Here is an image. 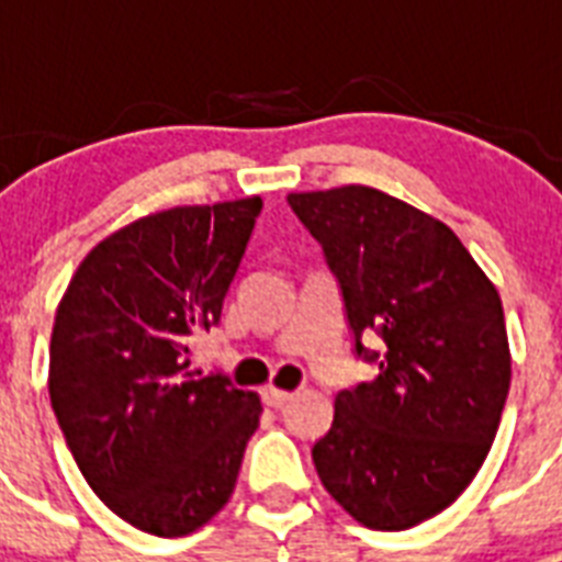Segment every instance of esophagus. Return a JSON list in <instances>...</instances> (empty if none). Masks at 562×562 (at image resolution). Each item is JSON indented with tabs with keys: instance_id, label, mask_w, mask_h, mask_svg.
I'll return each instance as SVG.
<instances>
[{
	"instance_id": "esophagus-1",
	"label": "esophagus",
	"mask_w": 562,
	"mask_h": 562,
	"mask_svg": "<svg viewBox=\"0 0 562 562\" xmlns=\"http://www.w3.org/2000/svg\"><path fill=\"white\" fill-rule=\"evenodd\" d=\"M262 400L265 405H271V408H282V405H289V402L294 400V393L280 391V387H265Z\"/></svg>"
}]
</instances>
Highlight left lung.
Listing matches in <instances>:
<instances>
[{"label":"left lung","mask_w":562,"mask_h":562,"mask_svg":"<svg viewBox=\"0 0 562 562\" xmlns=\"http://www.w3.org/2000/svg\"><path fill=\"white\" fill-rule=\"evenodd\" d=\"M344 291L347 321L379 331V375L335 396L312 449L329 496L375 531H405L452 505L479 475L510 391L496 285L435 215L350 187L291 192Z\"/></svg>","instance_id":"1"}]
</instances>
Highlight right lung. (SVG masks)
Instances as JSON below:
<instances>
[{
    "instance_id": "right-lung-1",
    "label": "right lung",
    "mask_w": 562,
    "mask_h": 562,
    "mask_svg": "<svg viewBox=\"0 0 562 562\" xmlns=\"http://www.w3.org/2000/svg\"><path fill=\"white\" fill-rule=\"evenodd\" d=\"M262 198L151 212L101 238L57 303L48 396L78 470L125 522L187 537L236 490L262 402L189 370Z\"/></svg>"
}]
</instances>
